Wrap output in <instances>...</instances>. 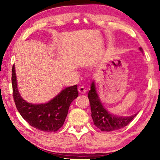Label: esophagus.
Here are the masks:
<instances>
[{
	"label": "esophagus",
	"instance_id": "34e87169",
	"mask_svg": "<svg viewBox=\"0 0 160 160\" xmlns=\"http://www.w3.org/2000/svg\"><path fill=\"white\" fill-rule=\"evenodd\" d=\"M78 91H79V93L81 94H84L87 92V89L85 87H80L79 88H78Z\"/></svg>",
	"mask_w": 160,
	"mask_h": 160
}]
</instances>
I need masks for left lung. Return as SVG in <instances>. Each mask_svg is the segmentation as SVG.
Listing matches in <instances>:
<instances>
[{"instance_id": "left-lung-1", "label": "left lung", "mask_w": 160, "mask_h": 160, "mask_svg": "<svg viewBox=\"0 0 160 160\" xmlns=\"http://www.w3.org/2000/svg\"><path fill=\"white\" fill-rule=\"evenodd\" d=\"M140 49L142 52V49L140 48ZM88 98L90 102L91 117L93 123L102 131H113L124 128L138 114L135 113L129 117H122L108 113L98 98L93 82L91 84Z\"/></svg>"}]
</instances>
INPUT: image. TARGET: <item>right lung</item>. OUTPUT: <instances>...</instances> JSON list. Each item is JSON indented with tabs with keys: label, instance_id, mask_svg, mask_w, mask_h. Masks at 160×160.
Listing matches in <instances>:
<instances>
[{
	"label": "right lung",
	"instance_id": "add662e5",
	"mask_svg": "<svg viewBox=\"0 0 160 160\" xmlns=\"http://www.w3.org/2000/svg\"><path fill=\"white\" fill-rule=\"evenodd\" d=\"M12 83L13 100L20 115L30 126L45 132H56L62 127L70 104L78 96L77 85H74L65 88L47 103L27 102L18 92L14 65L12 67Z\"/></svg>",
	"mask_w": 160,
	"mask_h": 160
}]
</instances>
